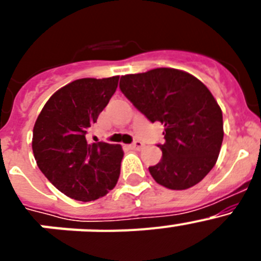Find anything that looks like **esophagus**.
Segmentation results:
<instances>
[{
    "mask_svg": "<svg viewBox=\"0 0 261 261\" xmlns=\"http://www.w3.org/2000/svg\"><path fill=\"white\" fill-rule=\"evenodd\" d=\"M130 149H133V150H141L142 147H144V144H142L141 141H136V142H133L132 145H130Z\"/></svg>",
    "mask_w": 261,
    "mask_h": 261,
    "instance_id": "34e87169",
    "label": "esophagus"
}]
</instances>
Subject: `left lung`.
<instances>
[{"mask_svg":"<svg viewBox=\"0 0 261 261\" xmlns=\"http://www.w3.org/2000/svg\"><path fill=\"white\" fill-rule=\"evenodd\" d=\"M120 90L151 123L165 125L162 159L149 167L154 180L176 191L200 183L223 140L222 111L208 87L187 71L156 68L121 75Z\"/></svg>","mask_w":261,"mask_h":261,"instance_id":"obj_1","label":"left lung"}]
</instances>
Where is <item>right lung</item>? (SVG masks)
Listing matches in <instances>:
<instances>
[{"label":"right lung","instance_id":"1","mask_svg":"<svg viewBox=\"0 0 261 261\" xmlns=\"http://www.w3.org/2000/svg\"><path fill=\"white\" fill-rule=\"evenodd\" d=\"M119 75L81 78L61 87L45 103L34 125L32 151L40 171L60 192L78 201H93L116 186L124 151L120 145L87 144Z\"/></svg>","mask_w":261,"mask_h":261}]
</instances>
